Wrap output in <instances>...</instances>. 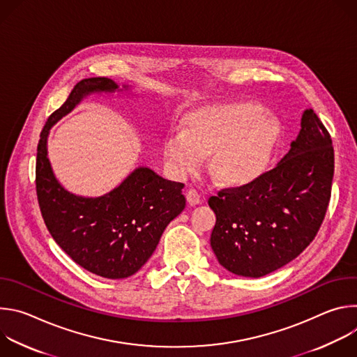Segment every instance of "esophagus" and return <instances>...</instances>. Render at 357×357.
I'll return each mask as SVG.
<instances>
[{
  "label": "esophagus",
  "mask_w": 357,
  "mask_h": 357,
  "mask_svg": "<svg viewBox=\"0 0 357 357\" xmlns=\"http://www.w3.org/2000/svg\"><path fill=\"white\" fill-rule=\"evenodd\" d=\"M186 200L190 206H195V205H199L202 199L196 189H189V190H186Z\"/></svg>",
  "instance_id": "obj_1"
}]
</instances>
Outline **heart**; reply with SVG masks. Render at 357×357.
<instances>
[{
    "label": "heart",
    "mask_w": 357,
    "mask_h": 357,
    "mask_svg": "<svg viewBox=\"0 0 357 357\" xmlns=\"http://www.w3.org/2000/svg\"><path fill=\"white\" fill-rule=\"evenodd\" d=\"M280 124L256 105H233L200 113L188 130H174L164 142L172 171L185 176L213 155L215 172L227 182H248L270 165Z\"/></svg>",
    "instance_id": "heart-1"
}]
</instances>
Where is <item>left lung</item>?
<instances>
[{
  "instance_id": "1",
  "label": "left lung",
  "mask_w": 357,
  "mask_h": 357,
  "mask_svg": "<svg viewBox=\"0 0 357 357\" xmlns=\"http://www.w3.org/2000/svg\"><path fill=\"white\" fill-rule=\"evenodd\" d=\"M335 152L314 113L275 168L209 197L216 213L211 245L233 274L259 278L292 261L315 238L331 200Z\"/></svg>"
}]
</instances>
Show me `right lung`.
<instances>
[{
    "label": "right lung",
    "mask_w": 357,
    "mask_h": 357,
    "mask_svg": "<svg viewBox=\"0 0 357 357\" xmlns=\"http://www.w3.org/2000/svg\"><path fill=\"white\" fill-rule=\"evenodd\" d=\"M116 89L107 77L80 80L45 123L35 167L38 203L50 236L80 267L110 280L135 274L152 256L168 223L186 206L185 185L148 168L135 169L119 188L100 197L72 195L54 176L46 157L49 128L83 96Z\"/></svg>",
    "instance_id": "1"
}]
</instances>
